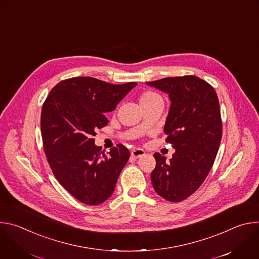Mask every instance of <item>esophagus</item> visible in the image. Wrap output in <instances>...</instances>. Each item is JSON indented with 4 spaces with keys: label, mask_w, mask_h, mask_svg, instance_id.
<instances>
[{
    "label": "esophagus",
    "mask_w": 259,
    "mask_h": 259,
    "mask_svg": "<svg viewBox=\"0 0 259 259\" xmlns=\"http://www.w3.org/2000/svg\"><path fill=\"white\" fill-rule=\"evenodd\" d=\"M145 155V152L143 151V150H141V149H134V150H132V152H131V156L133 157V158H141V157H143Z\"/></svg>",
    "instance_id": "obj_1"
}]
</instances>
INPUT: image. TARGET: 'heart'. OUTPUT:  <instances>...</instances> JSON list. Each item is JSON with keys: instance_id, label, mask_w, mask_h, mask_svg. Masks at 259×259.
<instances>
[{"instance_id": "heart-1", "label": "heart", "mask_w": 259, "mask_h": 259, "mask_svg": "<svg viewBox=\"0 0 259 259\" xmlns=\"http://www.w3.org/2000/svg\"><path fill=\"white\" fill-rule=\"evenodd\" d=\"M138 101L140 106H144V105H149V104H153L156 102H163V97L152 90H146L143 91L139 97H138Z\"/></svg>"}]
</instances>
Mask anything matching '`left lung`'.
I'll return each mask as SVG.
<instances>
[{
	"mask_svg": "<svg viewBox=\"0 0 259 259\" xmlns=\"http://www.w3.org/2000/svg\"><path fill=\"white\" fill-rule=\"evenodd\" d=\"M169 94L171 106L165 123L166 142L175 153L170 162L155 153L151 179L156 193L169 202L193 195L211 170L223 136L220 106L214 88L196 76L147 82Z\"/></svg>",
	"mask_w": 259,
	"mask_h": 259,
	"instance_id": "8db88e82",
	"label": "left lung"
}]
</instances>
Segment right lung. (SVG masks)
I'll list each match as a JSON object with an SVG mask.
<instances>
[{"instance_id": "add662e5", "label": "right lung", "mask_w": 259, "mask_h": 259, "mask_svg": "<svg viewBox=\"0 0 259 259\" xmlns=\"http://www.w3.org/2000/svg\"><path fill=\"white\" fill-rule=\"evenodd\" d=\"M135 82L115 85L91 77H75L55 85L41 114L44 152L61 186L78 201L99 205L115 191L130 152L119 143L107 154L94 144L96 130Z\"/></svg>"}]
</instances>
